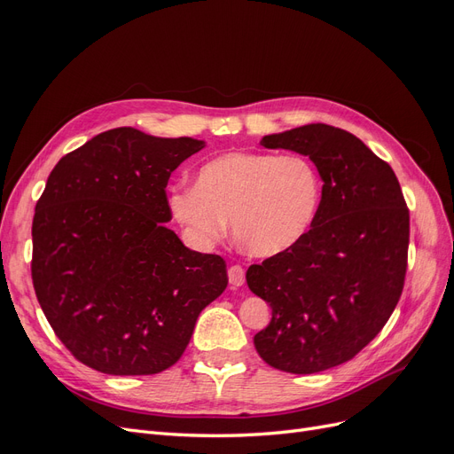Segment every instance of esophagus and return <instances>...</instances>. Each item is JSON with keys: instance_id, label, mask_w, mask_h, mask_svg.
<instances>
[{"instance_id": "1", "label": "esophagus", "mask_w": 454, "mask_h": 454, "mask_svg": "<svg viewBox=\"0 0 454 454\" xmlns=\"http://www.w3.org/2000/svg\"><path fill=\"white\" fill-rule=\"evenodd\" d=\"M229 282L232 286H242L246 282V272L240 265H231L229 267Z\"/></svg>"}]
</instances>
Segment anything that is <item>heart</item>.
I'll use <instances>...</instances> for the list:
<instances>
[{
	"mask_svg": "<svg viewBox=\"0 0 454 454\" xmlns=\"http://www.w3.org/2000/svg\"><path fill=\"white\" fill-rule=\"evenodd\" d=\"M320 200V174L307 157L232 151L204 162L195 187L172 189L168 206L195 244L215 242L229 219L246 250L270 257L301 242Z\"/></svg>",
	"mask_w": 454,
	"mask_h": 454,
	"instance_id": "b5f03b06",
	"label": "heart"
}]
</instances>
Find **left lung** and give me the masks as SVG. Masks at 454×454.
Returning <instances> with one entry per match:
<instances>
[{"instance_id":"1","label":"left lung","mask_w":454,"mask_h":454,"mask_svg":"<svg viewBox=\"0 0 454 454\" xmlns=\"http://www.w3.org/2000/svg\"><path fill=\"white\" fill-rule=\"evenodd\" d=\"M261 145L309 155L324 187L301 242L246 270L248 287L272 310L254 345L274 369L320 373L364 350L400 301L409 208L390 164L347 130L312 122Z\"/></svg>"}]
</instances>
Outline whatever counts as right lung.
<instances>
[{
    "mask_svg": "<svg viewBox=\"0 0 454 454\" xmlns=\"http://www.w3.org/2000/svg\"><path fill=\"white\" fill-rule=\"evenodd\" d=\"M193 138L130 127L94 136L49 174L32 223V280L74 358L106 375H155L185 352L199 314L227 287L222 255L164 227L170 174Z\"/></svg>",
    "mask_w": 454,
    "mask_h": 454,
    "instance_id": "right-lung-1",
    "label": "right lung"
}]
</instances>
